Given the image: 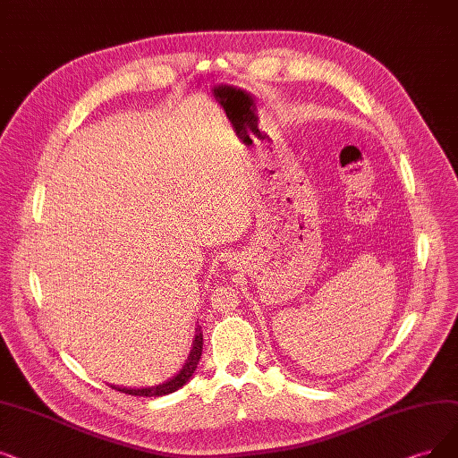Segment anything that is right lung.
<instances>
[{
  "instance_id": "obj_1",
  "label": "right lung",
  "mask_w": 458,
  "mask_h": 458,
  "mask_svg": "<svg viewBox=\"0 0 458 458\" xmlns=\"http://www.w3.org/2000/svg\"><path fill=\"white\" fill-rule=\"evenodd\" d=\"M200 353H203V333H200V327L197 325L190 355H188V359L184 362V367H182L173 377L159 383V386H152V387H120V386H111V387L120 391V393L131 394V396H163V394L174 393L180 387H184L186 383L191 379V376L195 374V369H197V364H199Z\"/></svg>"
}]
</instances>
